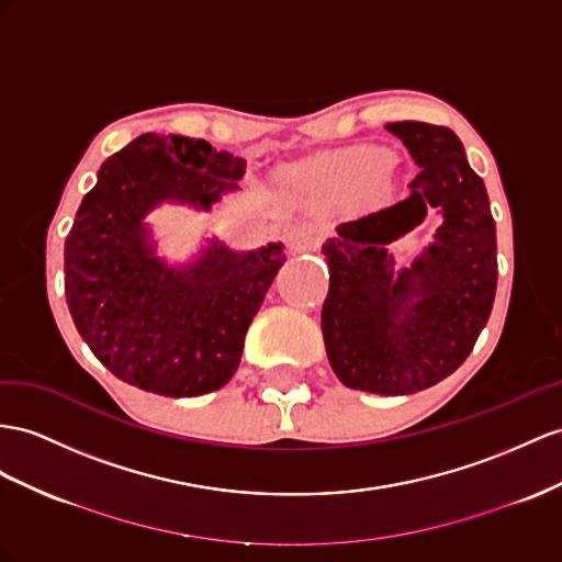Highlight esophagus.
<instances>
[{"instance_id":"34e87169","label":"esophagus","mask_w":562,"mask_h":562,"mask_svg":"<svg viewBox=\"0 0 562 562\" xmlns=\"http://www.w3.org/2000/svg\"><path fill=\"white\" fill-rule=\"evenodd\" d=\"M321 247V237L311 225H299L290 233V249L292 254H306Z\"/></svg>"}]
</instances>
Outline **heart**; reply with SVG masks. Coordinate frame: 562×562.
<instances>
[{
  "mask_svg": "<svg viewBox=\"0 0 562 562\" xmlns=\"http://www.w3.org/2000/svg\"><path fill=\"white\" fill-rule=\"evenodd\" d=\"M386 166H390V151L372 147V144H361V147H351L329 158L311 178V187L325 196L349 194L372 182H380Z\"/></svg>",
  "mask_w": 562,
  "mask_h": 562,
  "instance_id": "obj_1",
  "label": "heart"
}]
</instances>
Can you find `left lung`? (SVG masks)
Instances as JSON below:
<instances>
[{"label":"left lung","mask_w":562,"mask_h":562,"mask_svg":"<svg viewBox=\"0 0 562 562\" xmlns=\"http://www.w3.org/2000/svg\"><path fill=\"white\" fill-rule=\"evenodd\" d=\"M418 172L408 194L341 223L323 244L329 292L323 339L341 384L382 396L423 392L463 366L494 306L496 223L482 178L453 131L420 121L390 123ZM437 207L436 241L393 270L385 244Z\"/></svg>","instance_id":"8db88e82"}]
</instances>
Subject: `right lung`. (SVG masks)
<instances>
[{"instance_id":"right-lung-1","label":"right lung","mask_w":562,"mask_h":562,"mask_svg":"<svg viewBox=\"0 0 562 562\" xmlns=\"http://www.w3.org/2000/svg\"><path fill=\"white\" fill-rule=\"evenodd\" d=\"M247 161L206 139L139 135L99 168L66 237V301L80 337L119 380L161 396L221 390L286 261L282 241L235 251L211 239L194 263L156 256L144 215L161 201L209 211Z\"/></svg>"}]
</instances>
